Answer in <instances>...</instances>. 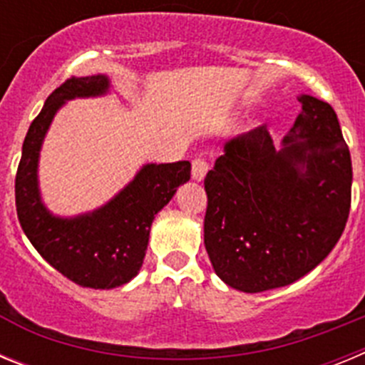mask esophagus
<instances>
[{
    "instance_id": "1",
    "label": "esophagus",
    "mask_w": 365,
    "mask_h": 365,
    "mask_svg": "<svg viewBox=\"0 0 365 365\" xmlns=\"http://www.w3.org/2000/svg\"><path fill=\"white\" fill-rule=\"evenodd\" d=\"M208 173V163L205 159H195L192 163V179L202 180Z\"/></svg>"
}]
</instances>
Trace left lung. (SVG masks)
<instances>
[{
  "instance_id": "8db88e82",
  "label": "left lung",
  "mask_w": 365,
  "mask_h": 365,
  "mask_svg": "<svg viewBox=\"0 0 365 365\" xmlns=\"http://www.w3.org/2000/svg\"><path fill=\"white\" fill-rule=\"evenodd\" d=\"M302 110L275 148L266 126L224 143L205 179V246L217 277L260 293L319 266L351 206V155L335 110L300 93Z\"/></svg>"
}]
</instances>
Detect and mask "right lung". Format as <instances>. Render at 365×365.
I'll return each mask as SVG.
<instances>
[{"label":"right lung","instance_id":"add662e5","mask_svg":"<svg viewBox=\"0 0 365 365\" xmlns=\"http://www.w3.org/2000/svg\"><path fill=\"white\" fill-rule=\"evenodd\" d=\"M108 76L70 78L53 90L36 117L21 150L16 175V210L23 232L39 255L83 287L112 289L139 273L150 228L177 188L190 180L188 160L139 168L128 185L92 212L61 217L50 212L39 190V155L53 117L66 101L110 93Z\"/></svg>","mask_w":365,"mask_h":365}]
</instances>
